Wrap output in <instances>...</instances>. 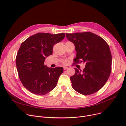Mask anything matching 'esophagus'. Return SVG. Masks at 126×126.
<instances>
[{
  "label": "esophagus",
  "instance_id": "obj_1",
  "mask_svg": "<svg viewBox=\"0 0 126 126\" xmlns=\"http://www.w3.org/2000/svg\"><path fill=\"white\" fill-rule=\"evenodd\" d=\"M68 67H63V69H64V70H66V69H68Z\"/></svg>",
  "mask_w": 126,
  "mask_h": 126
}]
</instances>
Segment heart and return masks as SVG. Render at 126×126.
<instances>
[{"mask_svg": "<svg viewBox=\"0 0 126 126\" xmlns=\"http://www.w3.org/2000/svg\"><path fill=\"white\" fill-rule=\"evenodd\" d=\"M67 63H68V61H67V60H65V61H64V62H63V63H64V64H67Z\"/></svg>", "mask_w": 126, "mask_h": 126, "instance_id": "heart-1", "label": "heart"}]
</instances>
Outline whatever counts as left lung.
<instances>
[{
  "mask_svg": "<svg viewBox=\"0 0 126 126\" xmlns=\"http://www.w3.org/2000/svg\"><path fill=\"white\" fill-rule=\"evenodd\" d=\"M66 36L75 45L77 54L74 63H85L83 71L74 68L75 73L70 77L73 88L83 95L97 92L105 85L111 70L112 57L109 45L91 32L66 33Z\"/></svg>",
  "mask_w": 126,
  "mask_h": 126,
  "instance_id": "1",
  "label": "left lung"
}]
</instances>
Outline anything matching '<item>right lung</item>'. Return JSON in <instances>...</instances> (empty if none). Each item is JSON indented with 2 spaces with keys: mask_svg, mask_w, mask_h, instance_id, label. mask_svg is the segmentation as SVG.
<instances>
[{
  "mask_svg": "<svg viewBox=\"0 0 126 126\" xmlns=\"http://www.w3.org/2000/svg\"><path fill=\"white\" fill-rule=\"evenodd\" d=\"M64 32H39L22 42L16 57V66L21 82L33 94L45 95L57 85L63 68L48 67L44 63L53 53V46L63 40Z\"/></svg>",
  "mask_w": 126,
  "mask_h": 126,
  "instance_id": "obj_1",
  "label": "right lung"
}]
</instances>
